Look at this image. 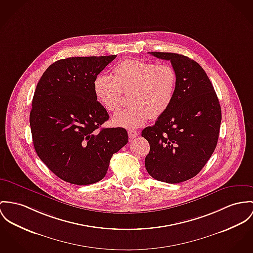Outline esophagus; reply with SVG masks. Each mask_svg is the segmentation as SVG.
Returning <instances> with one entry per match:
<instances>
[{
	"mask_svg": "<svg viewBox=\"0 0 253 253\" xmlns=\"http://www.w3.org/2000/svg\"><path fill=\"white\" fill-rule=\"evenodd\" d=\"M128 136L131 139H133V138H135V137L138 136V133L136 132V130H129L128 131Z\"/></svg>",
	"mask_w": 253,
	"mask_h": 253,
	"instance_id": "esophagus-1",
	"label": "esophagus"
}]
</instances>
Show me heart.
I'll list each match as a JSON object with an SVG mask.
<instances>
[{
    "label": "heart",
    "mask_w": 253,
    "mask_h": 253,
    "mask_svg": "<svg viewBox=\"0 0 253 253\" xmlns=\"http://www.w3.org/2000/svg\"><path fill=\"white\" fill-rule=\"evenodd\" d=\"M177 84L174 68L169 64L128 59L114 69V76L99 75L93 84L94 93L102 107L117 112L123 93L129 94V108L113 118L117 127L134 129L142 126L150 117L163 116L170 107Z\"/></svg>",
    "instance_id": "obj_1"
}]
</instances>
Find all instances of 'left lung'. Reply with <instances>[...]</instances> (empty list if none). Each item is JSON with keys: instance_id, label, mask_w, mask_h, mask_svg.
<instances>
[{"instance_id": "1", "label": "left lung", "mask_w": 253, "mask_h": 253, "mask_svg": "<svg viewBox=\"0 0 253 253\" xmlns=\"http://www.w3.org/2000/svg\"><path fill=\"white\" fill-rule=\"evenodd\" d=\"M149 54L170 60L177 84L169 110L141 132L150 145L145 168L158 181L181 183L198 174L213 154L221 109L210 79L194 59L175 53Z\"/></svg>"}]
</instances>
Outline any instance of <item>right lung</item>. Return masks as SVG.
Here are the masks:
<instances>
[{
  "instance_id": "add662e5",
  "label": "right lung",
  "mask_w": 253,
  "mask_h": 253,
  "mask_svg": "<svg viewBox=\"0 0 253 253\" xmlns=\"http://www.w3.org/2000/svg\"><path fill=\"white\" fill-rule=\"evenodd\" d=\"M76 57L51 64L37 85L30 114L35 149L61 180L80 186L102 180L113 155L128 142L124 128H102L109 119L93 84L115 58Z\"/></svg>"
}]
</instances>
